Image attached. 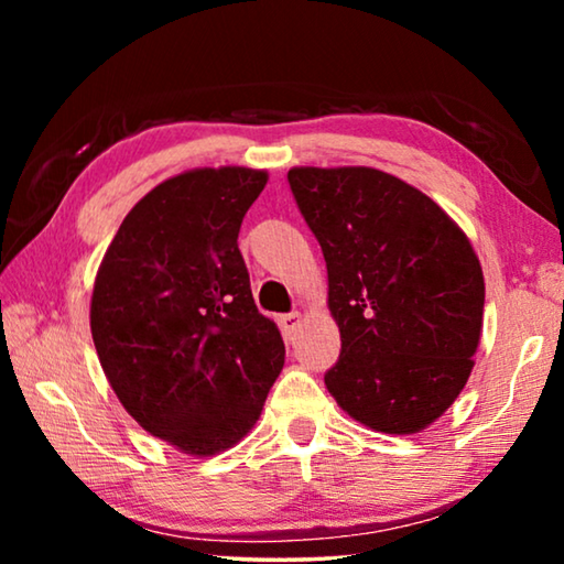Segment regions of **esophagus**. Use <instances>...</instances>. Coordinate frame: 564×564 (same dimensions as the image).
I'll list each match as a JSON object with an SVG mask.
<instances>
[{
    "label": "esophagus",
    "mask_w": 564,
    "mask_h": 564,
    "mask_svg": "<svg viewBox=\"0 0 564 564\" xmlns=\"http://www.w3.org/2000/svg\"><path fill=\"white\" fill-rule=\"evenodd\" d=\"M279 326L283 330V336H293L295 330L301 328V313H285V316L279 318Z\"/></svg>",
    "instance_id": "esophagus-1"
}]
</instances>
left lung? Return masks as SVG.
I'll return each mask as SVG.
<instances>
[{"label": "left lung", "mask_w": 564, "mask_h": 564, "mask_svg": "<svg viewBox=\"0 0 564 564\" xmlns=\"http://www.w3.org/2000/svg\"><path fill=\"white\" fill-rule=\"evenodd\" d=\"M328 269L340 356L328 393L358 423L410 435L460 395L482 333L470 241L423 191L368 166L289 171Z\"/></svg>", "instance_id": "1"}]
</instances>
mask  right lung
Listing matches in <instances>:
<instances>
[{
  "mask_svg": "<svg viewBox=\"0 0 564 564\" xmlns=\"http://www.w3.org/2000/svg\"><path fill=\"white\" fill-rule=\"evenodd\" d=\"M269 181L184 171L123 218L91 293V338L127 413L181 453L234 447L259 420L285 346L253 303L238 231Z\"/></svg>",
  "mask_w": 564,
  "mask_h": 564,
  "instance_id": "right-lung-1",
  "label": "right lung"
}]
</instances>
